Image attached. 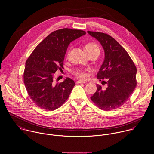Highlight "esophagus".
Segmentation results:
<instances>
[{
  "mask_svg": "<svg viewBox=\"0 0 154 154\" xmlns=\"http://www.w3.org/2000/svg\"><path fill=\"white\" fill-rule=\"evenodd\" d=\"M85 81H83V80H79L76 82V83L77 84H80V83H85Z\"/></svg>",
  "mask_w": 154,
  "mask_h": 154,
  "instance_id": "esophagus-1",
  "label": "esophagus"
}]
</instances>
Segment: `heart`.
Masks as SVG:
<instances>
[{
    "label": "heart",
    "mask_w": 154,
    "mask_h": 154,
    "mask_svg": "<svg viewBox=\"0 0 154 154\" xmlns=\"http://www.w3.org/2000/svg\"><path fill=\"white\" fill-rule=\"evenodd\" d=\"M85 50L86 52H91V53H98L100 54V48L95 43L90 42L87 44L85 47ZM75 75L80 78V79H85L87 77V74L82 70H79L75 72Z\"/></svg>",
    "instance_id": "b5f03b06"
}]
</instances>
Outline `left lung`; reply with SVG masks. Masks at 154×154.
Here are the masks:
<instances>
[{"label":"left lung","mask_w":154,"mask_h":154,"mask_svg":"<svg viewBox=\"0 0 154 154\" xmlns=\"http://www.w3.org/2000/svg\"><path fill=\"white\" fill-rule=\"evenodd\" d=\"M88 33L100 42L104 51V59L97 77L100 81L107 80V88L97 85V91L91 98L104 110L117 109L128 100L136 88V67L127 51L112 36L101 32Z\"/></svg>","instance_id":"8db88e82"}]
</instances>
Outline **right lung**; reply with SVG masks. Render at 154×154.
I'll list each match as a JSON object with an SVG mask.
<instances>
[{"label":"right lung","mask_w":154,"mask_h":154,"mask_svg":"<svg viewBox=\"0 0 154 154\" xmlns=\"http://www.w3.org/2000/svg\"><path fill=\"white\" fill-rule=\"evenodd\" d=\"M85 34V31L67 28L54 31L36 46L26 60L24 83L30 98L40 108L55 110L69 97L74 82L66 77L55 83L54 75L63 68L69 44Z\"/></svg>","instance_id":"add662e5"}]
</instances>
